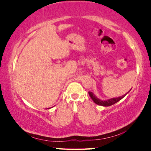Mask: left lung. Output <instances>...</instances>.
Instances as JSON below:
<instances>
[{
    "mask_svg": "<svg viewBox=\"0 0 151 151\" xmlns=\"http://www.w3.org/2000/svg\"><path fill=\"white\" fill-rule=\"evenodd\" d=\"M130 91L127 93L123 95L122 96L117 97V98H110V99H108V100H100V99L97 98V96H96V95H94V93H93L91 91L88 92V94H89V96L91 97V98L92 99L93 101V102L96 103V104L100 105V106H111V105L115 104V103L119 102V100H121L122 99L124 98V97L130 92Z\"/></svg>",
    "mask_w": 151,
    "mask_h": 151,
    "instance_id": "left-lung-1",
    "label": "left lung"
}]
</instances>
